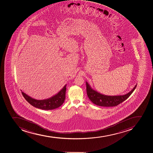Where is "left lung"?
<instances>
[{"label": "left lung", "instance_id": "1", "mask_svg": "<svg viewBox=\"0 0 153 153\" xmlns=\"http://www.w3.org/2000/svg\"><path fill=\"white\" fill-rule=\"evenodd\" d=\"M86 90L88 98L93 103L101 106H115L124 102L130 96L135 90L137 84L132 90L125 95L117 96H108L103 95L94 90L89 83L86 82Z\"/></svg>", "mask_w": 153, "mask_h": 153}]
</instances>
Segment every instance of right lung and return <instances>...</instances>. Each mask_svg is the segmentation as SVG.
<instances>
[{"label": "right lung", "instance_id": "1", "mask_svg": "<svg viewBox=\"0 0 153 153\" xmlns=\"http://www.w3.org/2000/svg\"><path fill=\"white\" fill-rule=\"evenodd\" d=\"M66 85H67L66 84L61 90L54 96L51 97V98L42 100H38L31 98V97L29 96L26 94L22 92V90L21 91L26 100L35 108L44 110H52L59 108L64 102L65 99Z\"/></svg>", "mask_w": 153, "mask_h": 153}]
</instances>
